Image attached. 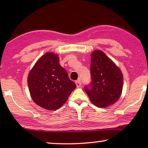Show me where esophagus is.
I'll list each match as a JSON object with an SVG mask.
<instances>
[{
	"label": "esophagus",
	"mask_w": 148,
	"mask_h": 148,
	"mask_svg": "<svg viewBox=\"0 0 148 148\" xmlns=\"http://www.w3.org/2000/svg\"><path fill=\"white\" fill-rule=\"evenodd\" d=\"M75 84H76V86H77V88H79V87L82 86V82H81L80 79H79L78 80L76 81Z\"/></svg>",
	"instance_id": "34e87169"
}]
</instances>
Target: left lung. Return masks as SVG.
<instances>
[{"instance_id": "obj_1", "label": "left lung", "mask_w": 148, "mask_h": 148, "mask_svg": "<svg viewBox=\"0 0 148 148\" xmlns=\"http://www.w3.org/2000/svg\"><path fill=\"white\" fill-rule=\"evenodd\" d=\"M92 82L84 88L95 106L105 108L120 98L123 90V76L118 66L101 50L91 54Z\"/></svg>"}]
</instances>
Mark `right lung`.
<instances>
[{
	"instance_id": "add662e5",
	"label": "right lung",
	"mask_w": 148,
	"mask_h": 148,
	"mask_svg": "<svg viewBox=\"0 0 148 148\" xmlns=\"http://www.w3.org/2000/svg\"><path fill=\"white\" fill-rule=\"evenodd\" d=\"M30 95L42 108L54 110L60 108L76 85L60 66L57 54L47 52L40 58L27 77Z\"/></svg>"
}]
</instances>
